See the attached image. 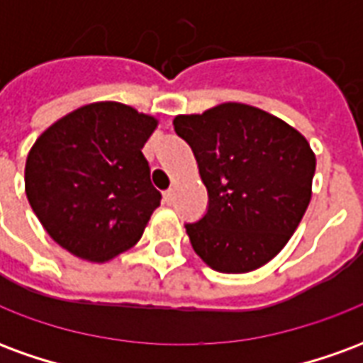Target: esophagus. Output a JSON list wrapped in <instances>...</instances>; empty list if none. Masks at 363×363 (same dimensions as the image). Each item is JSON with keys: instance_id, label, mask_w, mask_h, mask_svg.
<instances>
[{"instance_id": "1", "label": "esophagus", "mask_w": 363, "mask_h": 363, "mask_svg": "<svg viewBox=\"0 0 363 363\" xmlns=\"http://www.w3.org/2000/svg\"><path fill=\"white\" fill-rule=\"evenodd\" d=\"M163 200H165V204H173V200H174V190H165L163 192Z\"/></svg>"}]
</instances>
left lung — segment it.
I'll return each mask as SVG.
<instances>
[{
    "label": "left lung",
    "instance_id": "left-lung-1",
    "mask_svg": "<svg viewBox=\"0 0 363 363\" xmlns=\"http://www.w3.org/2000/svg\"><path fill=\"white\" fill-rule=\"evenodd\" d=\"M173 124L194 151L210 196L204 218L186 225L194 252L223 274L264 267L296 233L311 200L317 159L309 142L243 103L179 114Z\"/></svg>",
    "mask_w": 363,
    "mask_h": 363
}]
</instances>
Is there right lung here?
I'll list each match as a JSON object with an SVG mask.
<instances>
[{
  "label": "right lung",
  "instance_id": "right-lung-1",
  "mask_svg": "<svg viewBox=\"0 0 363 363\" xmlns=\"http://www.w3.org/2000/svg\"><path fill=\"white\" fill-rule=\"evenodd\" d=\"M159 120L130 104H83L36 138L25 163L28 204L74 257L108 262L132 249L161 204L143 145Z\"/></svg>",
  "mask_w": 363,
  "mask_h": 363
}]
</instances>
